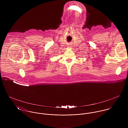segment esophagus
Here are the masks:
<instances>
[{"label":"esophagus","instance_id":"obj_1","mask_svg":"<svg viewBox=\"0 0 128 128\" xmlns=\"http://www.w3.org/2000/svg\"><path fill=\"white\" fill-rule=\"evenodd\" d=\"M68 47H69V48H71L72 47H71V46H68Z\"/></svg>","mask_w":128,"mask_h":128}]
</instances>
